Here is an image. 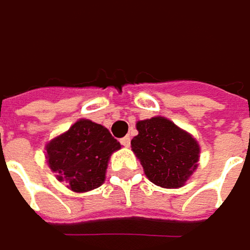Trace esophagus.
I'll list each match as a JSON object with an SVG mask.
<instances>
[{
	"label": "esophagus",
	"instance_id": "34e87169",
	"mask_svg": "<svg viewBox=\"0 0 250 250\" xmlns=\"http://www.w3.org/2000/svg\"><path fill=\"white\" fill-rule=\"evenodd\" d=\"M121 144L128 147V146L131 145V138H129V136H125V138H122V139H121Z\"/></svg>",
	"mask_w": 250,
	"mask_h": 250
}]
</instances>
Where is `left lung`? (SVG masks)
Listing matches in <instances>:
<instances>
[{"label": "left lung", "mask_w": 250, "mask_h": 250, "mask_svg": "<svg viewBox=\"0 0 250 250\" xmlns=\"http://www.w3.org/2000/svg\"><path fill=\"white\" fill-rule=\"evenodd\" d=\"M131 141L147 179L165 188L181 187L197 168L200 146L193 136L162 117L139 121Z\"/></svg>", "instance_id": "left-lung-1"}]
</instances>
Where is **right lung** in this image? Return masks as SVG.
I'll use <instances>...</instances> for the list:
<instances>
[{
    "label": "right lung",
    "instance_id": "right-lung-1",
    "mask_svg": "<svg viewBox=\"0 0 250 250\" xmlns=\"http://www.w3.org/2000/svg\"><path fill=\"white\" fill-rule=\"evenodd\" d=\"M121 145L109 131L88 119L77 121L69 131L46 146L50 168L73 191L100 187L105 180L108 159Z\"/></svg>",
    "mask_w": 250,
    "mask_h": 250
}]
</instances>
